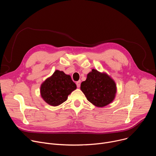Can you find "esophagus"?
Masks as SVG:
<instances>
[{"instance_id":"34e87169","label":"esophagus","mask_w":156,"mask_h":156,"mask_svg":"<svg viewBox=\"0 0 156 156\" xmlns=\"http://www.w3.org/2000/svg\"><path fill=\"white\" fill-rule=\"evenodd\" d=\"M76 84L77 87H80V84H81V81H80V80H79V81H76Z\"/></svg>"}]
</instances>
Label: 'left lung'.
Masks as SVG:
<instances>
[{
    "label": "left lung",
    "instance_id": "8db88e82",
    "mask_svg": "<svg viewBox=\"0 0 156 156\" xmlns=\"http://www.w3.org/2000/svg\"><path fill=\"white\" fill-rule=\"evenodd\" d=\"M81 90L87 101L98 107H102L112 102L117 93L115 81L105 73L93 69L87 78L81 84Z\"/></svg>",
    "mask_w": 156,
    "mask_h": 156
}]
</instances>
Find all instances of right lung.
<instances>
[{"label": "right lung", "instance_id": "obj_1", "mask_svg": "<svg viewBox=\"0 0 156 156\" xmlns=\"http://www.w3.org/2000/svg\"><path fill=\"white\" fill-rule=\"evenodd\" d=\"M76 89V85L69 75L55 70L51 76L41 84L40 93L46 103L52 106H57L66 101L68 96Z\"/></svg>", "mask_w": 156, "mask_h": 156}]
</instances>
